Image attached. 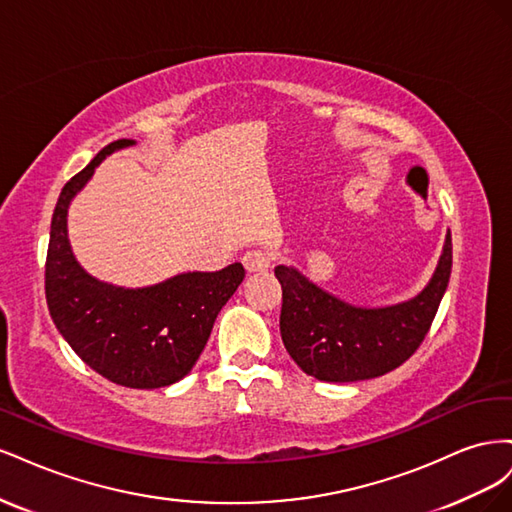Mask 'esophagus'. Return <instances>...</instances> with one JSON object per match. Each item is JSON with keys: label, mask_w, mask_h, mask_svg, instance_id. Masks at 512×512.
<instances>
[{"label": "esophagus", "mask_w": 512, "mask_h": 512, "mask_svg": "<svg viewBox=\"0 0 512 512\" xmlns=\"http://www.w3.org/2000/svg\"><path fill=\"white\" fill-rule=\"evenodd\" d=\"M243 267L256 273V271H267L271 267V254L265 250H250L243 254Z\"/></svg>", "instance_id": "1"}]
</instances>
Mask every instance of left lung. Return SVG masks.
Returning a JSON list of instances; mask_svg holds the SVG:
<instances>
[{
    "mask_svg": "<svg viewBox=\"0 0 512 512\" xmlns=\"http://www.w3.org/2000/svg\"><path fill=\"white\" fill-rule=\"evenodd\" d=\"M453 243L446 232L438 267L416 297L384 305H352L309 282L294 267H275L282 284L280 331L288 354L307 376L356 382L389 374L425 339L451 280Z\"/></svg>",
    "mask_w": 512,
    "mask_h": 512,
    "instance_id": "8db88e82",
    "label": "left lung"
}]
</instances>
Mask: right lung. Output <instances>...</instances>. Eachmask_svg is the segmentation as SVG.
<instances>
[{
  "label": "right lung",
  "instance_id": "1",
  "mask_svg": "<svg viewBox=\"0 0 512 512\" xmlns=\"http://www.w3.org/2000/svg\"><path fill=\"white\" fill-rule=\"evenodd\" d=\"M106 145L59 194L53 211L44 290L57 331L100 376L128 389H160L188 376L205 350L213 322L245 277L241 262L222 271H188L168 280L123 288L89 275L68 239V209L111 153Z\"/></svg>",
  "mask_w": 512,
  "mask_h": 512
}]
</instances>
